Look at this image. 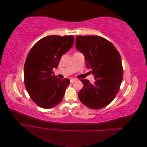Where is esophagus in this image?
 Returning a JSON list of instances; mask_svg holds the SVG:
<instances>
[{"instance_id": "34e87169", "label": "esophagus", "mask_w": 147, "mask_h": 147, "mask_svg": "<svg viewBox=\"0 0 147 147\" xmlns=\"http://www.w3.org/2000/svg\"><path fill=\"white\" fill-rule=\"evenodd\" d=\"M70 83H74V82H76L77 80L75 79V78H71V79L70 80Z\"/></svg>"}]
</instances>
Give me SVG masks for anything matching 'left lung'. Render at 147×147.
Returning <instances> with one entry per match:
<instances>
[{
  "label": "left lung",
  "mask_w": 147,
  "mask_h": 147,
  "mask_svg": "<svg viewBox=\"0 0 147 147\" xmlns=\"http://www.w3.org/2000/svg\"><path fill=\"white\" fill-rule=\"evenodd\" d=\"M75 47L83 54L88 69L96 81L81 80L83 87L78 92L82 103L92 109L105 107L112 102L121 85L123 70L121 56L113 44L97 35H78Z\"/></svg>",
  "instance_id": "obj_1"
}]
</instances>
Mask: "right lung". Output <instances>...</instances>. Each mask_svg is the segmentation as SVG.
I'll list each match as a JSON object with an SVG mask.
<instances>
[{
    "label": "right lung",
    "mask_w": 147,
    "mask_h": 147,
    "mask_svg": "<svg viewBox=\"0 0 147 147\" xmlns=\"http://www.w3.org/2000/svg\"><path fill=\"white\" fill-rule=\"evenodd\" d=\"M74 37L49 35L31 48L24 67V84L30 98L39 107L51 109L63 100L70 80L56 77L53 72L61 56L74 45Z\"/></svg>",
    "instance_id": "1"
}]
</instances>
